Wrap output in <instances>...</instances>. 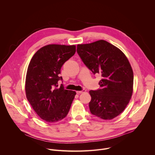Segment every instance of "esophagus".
I'll list each match as a JSON object with an SVG mask.
<instances>
[{"instance_id":"esophagus-1","label":"esophagus","mask_w":155,"mask_h":155,"mask_svg":"<svg viewBox=\"0 0 155 155\" xmlns=\"http://www.w3.org/2000/svg\"><path fill=\"white\" fill-rule=\"evenodd\" d=\"M86 92V90H83L82 91H77L76 93L77 94H81V93H85Z\"/></svg>"}]
</instances>
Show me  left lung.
Returning a JSON list of instances; mask_svg holds the SVG:
<instances>
[{"instance_id":"8db88e82","label":"left lung","mask_w":155,"mask_h":155,"mask_svg":"<svg viewBox=\"0 0 155 155\" xmlns=\"http://www.w3.org/2000/svg\"><path fill=\"white\" fill-rule=\"evenodd\" d=\"M77 51L94 74H101V89L90 91L91 113L103 120H112L121 114L133 92L134 74L126 55L104 40L78 44Z\"/></svg>"}]
</instances>
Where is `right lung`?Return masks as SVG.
<instances>
[{
	"instance_id": "obj_1",
	"label": "right lung",
	"mask_w": 155,
	"mask_h": 155,
	"mask_svg": "<svg viewBox=\"0 0 155 155\" xmlns=\"http://www.w3.org/2000/svg\"><path fill=\"white\" fill-rule=\"evenodd\" d=\"M76 51L75 45L50 44L39 49L32 58L26 74L28 101L38 117L49 123L67 116L76 92L58 87L61 69Z\"/></svg>"
}]
</instances>
